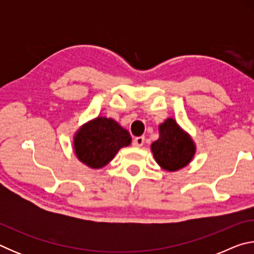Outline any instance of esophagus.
<instances>
[{
  "mask_svg": "<svg viewBox=\"0 0 254 254\" xmlns=\"http://www.w3.org/2000/svg\"><path fill=\"white\" fill-rule=\"evenodd\" d=\"M143 143H144V136H136L132 141V144L134 145V147H141V145H143Z\"/></svg>",
  "mask_w": 254,
  "mask_h": 254,
  "instance_id": "obj_1",
  "label": "esophagus"
}]
</instances>
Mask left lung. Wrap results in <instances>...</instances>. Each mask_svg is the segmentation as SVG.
Instances as JSON below:
<instances>
[{"mask_svg":"<svg viewBox=\"0 0 254 254\" xmlns=\"http://www.w3.org/2000/svg\"><path fill=\"white\" fill-rule=\"evenodd\" d=\"M159 130L160 137L151 144L156 161L169 171L187 166L195 153V145L190 136L184 133L173 119L162 123Z\"/></svg>","mask_w":254,"mask_h":254,"instance_id":"left-lung-1","label":"left lung"}]
</instances>
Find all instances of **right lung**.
Returning a JSON list of instances; mask_svg holds the SVG:
<instances>
[{
    "instance_id": "1",
    "label": "right lung",
    "mask_w": 254,
    "mask_h": 254,
    "mask_svg": "<svg viewBox=\"0 0 254 254\" xmlns=\"http://www.w3.org/2000/svg\"><path fill=\"white\" fill-rule=\"evenodd\" d=\"M131 143V136L112 119L97 118L77 132L75 152L77 158L94 169L109 163L122 147Z\"/></svg>"
}]
</instances>
